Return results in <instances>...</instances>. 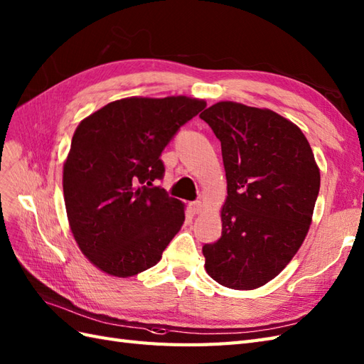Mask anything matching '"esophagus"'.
Returning <instances> with one entry per match:
<instances>
[{"mask_svg":"<svg viewBox=\"0 0 364 364\" xmlns=\"http://www.w3.org/2000/svg\"><path fill=\"white\" fill-rule=\"evenodd\" d=\"M190 208L193 211V215H200V213L203 211V203L200 200H196V202H191L190 203Z\"/></svg>","mask_w":364,"mask_h":364,"instance_id":"34e87169","label":"esophagus"}]
</instances>
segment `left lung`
Returning a JSON list of instances; mask_svg holds the SVG:
<instances>
[{
  "mask_svg": "<svg viewBox=\"0 0 364 364\" xmlns=\"http://www.w3.org/2000/svg\"><path fill=\"white\" fill-rule=\"evenodd\" d=\"M199 117L220 140L227 177L223 236L202 247L205 270L228 289H258L304 242L320 168L303 131L272 109L219 102Z\"/></svg>",
  "mask_w": 364,
  "mask_h": 364,
  "instance_id": "obj_1",
  "label": "left lung"
}]
</instances>
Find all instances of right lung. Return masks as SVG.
<instances>
[{"label":"right lung","instance_id":"obj_1","mask_svg":"<svg viewBox=\"0 0 364 364\" xmlns=\"http://www.w3.org/2000/svg\"><path fill=\"white\" fill-rule=\"evenodd\" d=\"M205 106L185 95L128 97L80 122L63 194L70 232L97 269L128 278L161 261L185 220L183 203L153 187L165 171L161 154Z\"/></svg>","mask_w":364,"mask_h":364}]
</instances>
